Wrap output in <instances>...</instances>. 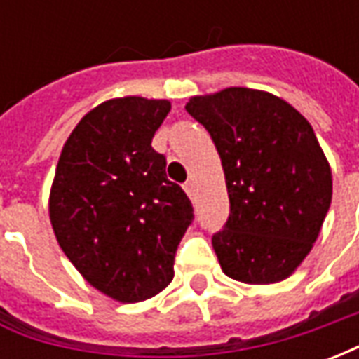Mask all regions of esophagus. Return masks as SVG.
Returning a JSON list of instances; mask_svg holds the SVG:
<instances>
[{
    "label": "esophagus",
    "mask_w": 359,
    "mask_h": 359,
    "mask_svg": "<svg viewBox=\"0 0 359 359\" xmlns=\"http://www.w3.org/2000/svg\"><path fill=\"white\" fill-rule=\"evenodd\" d=\"M184 192H187V194L190 196V198L194 196V182H192V180H188L187 184H184Z\"/></svg>",
    "instance_id": "esophagus-1"
}]
</instances>
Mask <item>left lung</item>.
<instances>
[{"mask_svg": "<svg viewBox=\"0 0 359 359\" xmlns=\"http://www.w3.org/2000/svg\"><path fill=\"white\" fill-rule=\"evenodd\" d=\"M187 111L215 142L231 215L211 244L226 277L285 280L321 233L332 198L331 165L300 111L264 90L194 95Z\"/></svg>", "mask_w": 359, "mask_h": 359, "instance_id": "8db88e82", "label": "left lung"}]
</instances>
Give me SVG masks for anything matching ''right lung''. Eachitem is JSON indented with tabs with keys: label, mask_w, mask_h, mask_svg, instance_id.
<instances>
[{
	"label": "right lung",
	"mask_w": 359,
	"mask_h": 359,
	"mask_svg": "<svg viewBox=\"0 0 359 359\" xmlns=\"http://www.w3.org/2000/svg\"><path fill=\"white\" fill-rule=\"evenodd\" d=\"M171 102L140 95L95 105L74 126L50 190L59 246L86 283L123 304L148 300L175 277L192 203L151 148Z\"/></svg>",
	"instance_id": "obj_1"
}]
</instances>
